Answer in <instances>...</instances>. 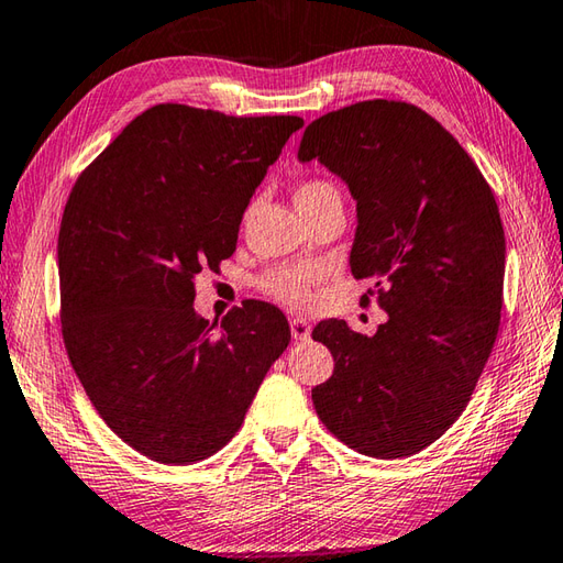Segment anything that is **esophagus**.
Here are the masks:
<instances>
[{"instance_id":"34e87169","label":"esophagus","mask_w":563,"mask_h":563,"mask_svg":"<svg viewBox=\"0 0 563 563\" xmlns=\"http://www.w3.org/2000/svg\"><path fill=\"white\" fill-rule=\"evenodd\" d=\"M291 338L294 341H309L311 338V323L303 318H291Z\"/></svg>"}]
</instances>
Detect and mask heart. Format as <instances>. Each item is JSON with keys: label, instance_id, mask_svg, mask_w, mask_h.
Instances as JSON below:
<instances>
[{"label": "heart", "instance_id": "heart-1", "mask_svg": "<svg viewBox=\"0 0 563 563\" xmlns=\"http://www.w3.org/2000/svg\"><path fill=\"white\" fill-rule=\"evenodd\" d=\"M338 194V190L328 184L321 181V178H311V181H303L296 190V203H309V200H316L321 196H331ZM323 277L321 269L316 267H303V269H286L272 274L267 279V289L272 296H277L279 301L291 303V306H309L311 303V284Z\"/></svg>", "mask_w": 563, "mask_h": 563}]
</instances>
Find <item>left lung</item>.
<instances>
[{
    "label": "left lung",
    "instance_id": "8db88e82",
    "mask_svg": "<svg viewBox=\"0 0 563 563\" xmlns=\"http://www.w3.org/2000/svg\"><path fill=\"white\" fill-rule=\"evenodd\" d=\"M299 162L347 186L350 272L375 282L387 311L375 335L335 318L313 328L335 360L311 391L316 413L357 453L407 459L461 417L495 345L505 279L495 196L431 114L395 100L318 117Z\"/></svg>",
    "mask_w": 563,
    "mask_h": 563
}]
</instances>
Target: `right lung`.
<instances>
[{
    "mask_svg": "<svg viewBox=\"0 0 563 563\" xmlns=\"http://www.w3.org/2000/svg\"><path fill=\"white\" fill-rule=\"evenodd\" d=\"M303 120L156 104L85 168L58 232L70 365L104 423L146 459L220 451L291 341L279 309L245 301L208 323L196 277L238 245L242 213Z\"/></svg>",
    "mask_w": 563,
    "mask_h": 563,
    "instance_id": "add662e5",
    "label": "right lung"
}]
</instances>
